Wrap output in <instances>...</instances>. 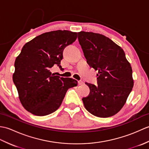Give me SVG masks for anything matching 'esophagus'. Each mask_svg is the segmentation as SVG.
Wrapping results in <instances>:
<instances>
[{
    "mask_svg": "<svg viewBox=\"0 0 149 149\" xmlns=\"http://www.w3.org/2000/svg\"><path fill=\"white\" fill-rule=\"evenodd\" d=\"M84 84V83L82 81H78V84L79 85H82V84Z\"/></svg>",
    "mask_w": 149,
    "mask_h": 149,
    "instance_id": "esophagus-1",
    "label": "esophagus"
}]
</instances>
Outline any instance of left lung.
<instances>
[{"label":"left lung","instance_id":"8db88e82","mask_svg":"<svg viewBox=\"0 0 149 149\" xmlns=\"http://www.w3.org/2000/svg\"><path fill=\"white\" fill-rule=\"evenodd\" d=\"M78 40L88 64L98 70L97 86L85 83L90 90L82 99L85 108L100 118L115 115L134 86L131 64L121 47L102 34L81 31Z\"/></svg>","mask_w":149,"mask_h":149}]
</instances>
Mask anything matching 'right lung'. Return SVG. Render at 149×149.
<instances>
[{
	"label": "right lung",
	"mask_w": 149,
	"mask_h": 149,
	"mask_svg": "<svg viewBox=\"0 0 149 149\" xmlns=\"http://www.w3.org/2000/svg\"><path fill=\"white\" fill-rule=\"evenodd\" d=\"M77 33L70 31L45 33L26 43L15 59L13 80L22 106L36 116L54 112L63 102L69 88L77 81L52 74L55 65L61 66L63 50L74 43Z\"/></svg>",
	"instance_id": "obj_1"
}]
</instances>
